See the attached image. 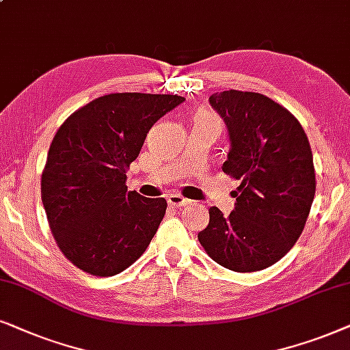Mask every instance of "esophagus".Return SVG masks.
Returning <instances> with one entry per match:
<instances>
[{
	"label": "esophagus",
	"mask_w": 350,
	"mask_h": 350,
	"mask_svg": "<svg viewBox=\"0 0 350 350\" xmlns=\"http://www.w3.org/2000/svg\"><path fill=\"white\" fill-rule=\"evenodd\" d=\"M167 203H170L171 206H184V204L189 203V200L184 198L183 195L179 193H171L170 197H167Z\"/></svg>",
	"instance_id": "34e87169"
}]
</instances>
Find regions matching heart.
Segmentation results:
<instances>
[{"label":"heart","instance_id":"1","mask_svg":"<svg viewBox=\"0 0 350 350\" xmlns=\"http://www.w3.org/2000/svg\"><path fill=\"white\" fill-rule=\"evenodd\" d=\"M195 120H217L216 116H214L211 111H208V110H200L197 115H195ZM193 120V121H195Z\"/></svg>","mask_w":350,"mask_h":350}]
</instances>
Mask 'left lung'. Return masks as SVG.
I'll return each mask as SVG.
<instances>
[{
    "label": "left lung",
    "instance_id": "obj_1",
    "mask_svg": "<svg viewBox=\"0 0 350 350\" xmlns=\"http://www.w3.org/2000/svg\"><path fill=\"white\" fill-rule=\"evenodd\" d=\"M209 104L229 131L222 171L240 185L229 216L209 208L198 241L222 267L256 272L280 260L304 230L315 195L310 144L299 121L259 92H214Z\"/></svg>",
    "mask_w": 350,
    "mask_h": 350
}]
</instances>
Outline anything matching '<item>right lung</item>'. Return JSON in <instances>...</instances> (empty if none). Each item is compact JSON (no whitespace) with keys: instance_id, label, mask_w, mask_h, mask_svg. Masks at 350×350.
I'll return each instance as SVG.
<instances>
[{"instance_id":"1","label":"right lung","mask_w":350,"mask_h":350,"mask_svg":"<svg viewBox=\"0 0 350 350\" xmlns=\"http://www.w3.org/2000/svg\"><path fill=\"white\" fill-rule=\"evenodd\" d=\"M185 99L115 92L64 121L41 174V200L59 250L96 277L123 272L141 258L166 213L165 198L126 187L148 129Z\"/></svg>"}]
</instances>
